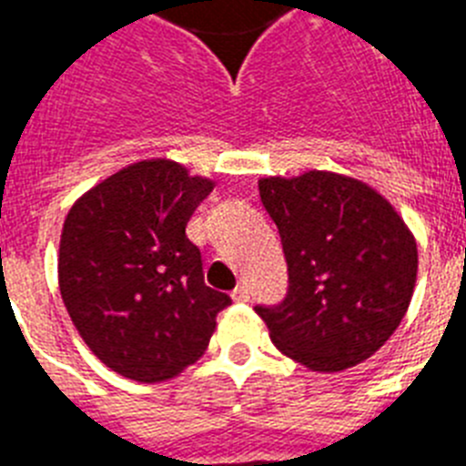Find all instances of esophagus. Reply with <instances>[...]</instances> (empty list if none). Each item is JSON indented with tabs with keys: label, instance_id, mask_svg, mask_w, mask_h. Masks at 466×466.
Wrapping results in <instances>:
<instances>
[{
	"label": "esophagus",
	"instance_id": "esophagus-1",
	"mask_svg": "<svg viewBox=\"0 0 466 466\" xmlns=\"http://www.w3.org/2000/svg\"><path fill=\"white\" fill-rule=\"evenodd\" d=\"M232 299L237 300V303H246V300H251V289L246 287V284H239V287L232 291Z\"/></svg>",
	"mask_w": 466,
	"mask_h": 466
}]
</instances>
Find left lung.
Listing matches in <instances>:
<instances>
[{
  "label": "left lung",
  "mask_w": 466,
  "mask_h": 466,
  "mask_svg": "<svg viewBox=\"0 0 466 466\" xmlns=\"http://www.w3.org/2000/svg\"><path fill=\"white\" fill-rule=\"evenodd\" d=\"M258 189L289 269L287 296L256 306L272 343L315 372H341L377 353L405 318L417 279V244L400 215L365 182L324 170L265 177Z\"/></svg>",
  "instance_id": "1"
}]
</instances>
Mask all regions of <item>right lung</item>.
<instances>
[{"label": "right lung", "mask_w": 466, "mask_h": 466, "mask_svg": "<svg viewBox=\"0 0 466 466\" xmlns=\"http://www.w3.org/2000/svg\"><path fill=\"white\" fill-rule=\"evenodd\" d=\"M210 191L213 182L173 160H142L70 208L58 248L61 299L113 372L166 381L208 348L232 299L203 281L187 222Z\"/></svg>", "instance_id": "1"}]
</instances>
